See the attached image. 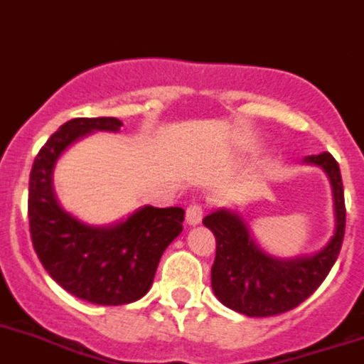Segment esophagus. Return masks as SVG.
Segmentation results:
<instances>
[{"label": "esophagus", "mask_w": 364, "mask_h": 364, "mask_svg": "<svg viewBox=\"0 0 364 364\" xmlns=\"http://www.w3.org/2000/svg\"><path fill=\"white\" fill-rule=\"evenodd\" d=\"M202 215H204V208L200 204H191L186 210V222H188L189 226H195V224L202 220Z\"/></svg>", "instance_id": "34e87169"}]
</instances>
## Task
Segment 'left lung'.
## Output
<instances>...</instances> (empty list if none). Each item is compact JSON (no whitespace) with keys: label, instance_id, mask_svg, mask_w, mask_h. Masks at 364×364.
<instances>
[{"label":"left lung","instance_id":"1","mask_svg":"<svg viewBox=\"0 0 364 364\" xmlns=\"http://www.w3.org/2000/svg\"><path fill=\"white\" fill-rule=\"evenodd\" d=\"M304 162L323 167L330 178L336 211L332 239L314 255L279 259L260 250L239 213L226 208L213 211L202 222L217 239L211 288L224 306L247 317H269L290 311L319 288L336 264L346 224L339 164L330 153L311 154Z\"/></svg>","mask_w":364,"mask_h":364}]
</instances>
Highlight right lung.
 Wrapping results in <instances>:
<instances>
[{
    "mask_svg": "<svg viewBox=\"0 0 364 364\" xmlns=\"http://www.w3.org/2000/svg\"><path fill=\"white\" fill-rule=\"evenodd\" d=\"M112 117L74 118L47 140L32 164L28 224L38 259L74 297L118 306L142 299L153 284L160 257L182 231V208L144 205L111 226H89L67 213L56 198L53 171L60 154L95 131L118 133Z\"/></svg>",
    "mask_w": 364,
    "mask_h": 364,
    "instance_id": "add662e5",
    "label": "right lung"
}]
</instances>
